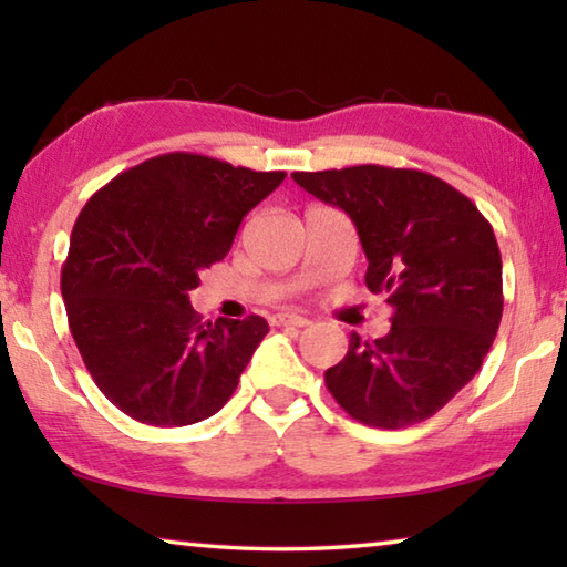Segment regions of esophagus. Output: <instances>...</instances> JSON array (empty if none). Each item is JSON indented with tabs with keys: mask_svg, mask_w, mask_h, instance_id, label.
Here are the masks:
<instances>
[{
	"mask_svg": "<svg viewBox=\"0 0 567 567\" xmlns=\"http://www.w3.org/2000/svg\"><path fill=\"white\" fill-rule=\"evenodd\" d=\"M275 324H280V328H307L310 320L302 318V315H295V312H280L272 318Z\"/></svg>",
	"mask_w": 567,
	"mask_h": 567,
	"instance_id": "34e87169",
	"label": "esophagus"
}]
</instances>
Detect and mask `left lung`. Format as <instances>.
<instances>
[{
    "label": "left lung",
    "mask_w": 567,
    "mask_h": 567,
    "mask_svg": "<svg viewBox=\"0 0 567 567\" xmlns=\"http://www.w3.org/2000/svg\"><path fill=\"white\" fill-rule=\"evenodd\" d=\"M292 179L352 219L364 285L395 310L385 338L350 334L324 385L362 425L400 430L433 417L475 378L501 328L503 260L491 223L422 169L358 165Z\"/></svg>",
    "instance_id": "8db88e82"
}]
</instances>
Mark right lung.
<instances>
[{
    "label": "right lung",
    "instance_id": "add662e5",
    "mask_svg": "<svg viewBox=\"0 0 567 567\" xmlns=\"http://www.w3.org/2000/svg\"><path fill=\"white\" fill-rule=\"evenodd\" d=\"M285 177L169 152L82 207L62 265L66 320L92 380L124 415L182 427L233 398L270 324L260 315L203 322L187 292Z\"/></svg>",
    "mask_w": 567,
    "mask_h": 567
}]
</instances>
